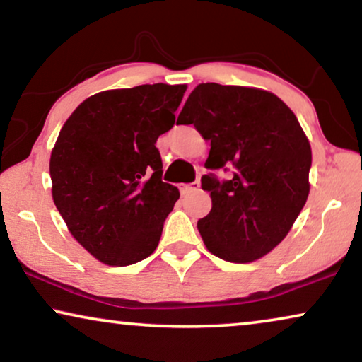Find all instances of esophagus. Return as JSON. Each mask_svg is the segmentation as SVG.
Wrapping results in <instances>:
<instances>
[{"label":"esophagus","mask_w":362,"mask_h":362,"mask_svg":"<svg viewBox=\"0 0 362 362\" xmlns=\"http://www.w3.org/2000/svg\"><path fill=\"white\" fill-rule=\"evenodd\" d=\"M199 189V181H196V182H191V185H180V191H181V194L185 196V194H189V192H192V191H197Z\"/></svg>","instance_id":"34e87169"}]
</instances>
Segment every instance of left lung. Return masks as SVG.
Returning a JSON list of instances; mask_svg holds the SVG:
<instances>
[{
	"label": "left lung",
	"instance_id": "obj_1",
	"mask_svg": "<svg viewBox=\"0 0 362 362\" xmlns=\"http://www.w3.org/2000/svg\"><path fill=\"white\" fill-rule=\"evenodd\" d=\"M177 125L211 141L206 166L234 168L229 181L202 176L212 207L197 221L211 254L249 264L285 239L310 192L311 146L298 118L275 93L257 87L199 83Z\"/></svg>",
	"mask_w": 362,
	"mask_h": 362
}]
</instances>
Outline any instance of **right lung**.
Here are the masks:
<instances>
[{
    "label": "right lung",
    "mask_w": 362,
    "mask_h": 362,
    "mask_svg": "<svg viewBox=\"0 0 362 362\" xmlns=\"http://www.w3.org/2000/svg\"><path fill=\"white\" fill-rule=\"evenodd\" d=\"M185 83L113 88L88 97L64 123L52 148V199L69 232L102 264L150 257L180 199L161 181L155 143L175 125Z\"/></svg>",
    "instance_id": "obj_1"
}]
</instances>
